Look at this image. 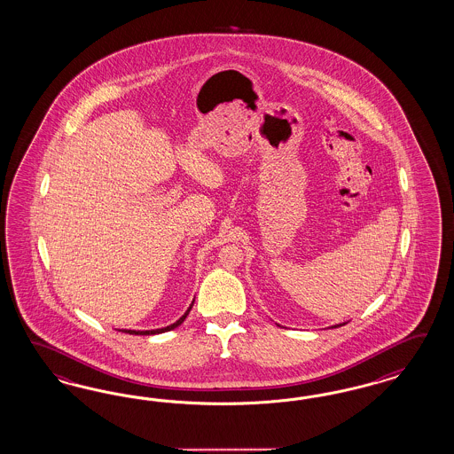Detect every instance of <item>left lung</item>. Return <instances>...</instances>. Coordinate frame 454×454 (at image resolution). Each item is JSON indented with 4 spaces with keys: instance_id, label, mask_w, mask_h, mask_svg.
<instances>
[{
    "instance_id": "1",
    "label": "left lung",
    "mask_w": 454,
    "mask_h": 454,
    "mask_svg": "<svg viewBox=\"0 0 454 454\" xmlns=\"http://www.w3.org/2000/svg\"><path fill=\"white\" fill-rule=\"evenodd\" d=\"M346 323H340V325H334V326H331V328H340V326H344Z\"/></svg>"
}]
</instances>
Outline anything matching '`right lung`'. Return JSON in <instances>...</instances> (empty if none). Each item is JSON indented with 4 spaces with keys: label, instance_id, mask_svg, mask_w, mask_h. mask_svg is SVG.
I'll list each match as a JSON object with an SVG mask.
<instances>
[{
    "label": "right lung",
    "instance_id": "right-lung-1",
    "mask_svg": "<svg viewBox=\"0 0 454 454\" xmlns=\"http://www.w3.org/2000/svg\"><path fill=\"white\" fill-rule=\"evenodd\" d=\"M194 302V301H192ZM192 302L190 304V308L184 311V315L179 317L178 321H175L173 325H169V326H165V328H160V330H146V331H137V330H120L124 331V333H129V334H137V336H146V334H160V333H166V331L175 330V328H178L179 325L186 319V317L190 315V311H192Z\"/></svg>",
    "mask_w": 454,
    "mask_h": 454
}]
</instances>
